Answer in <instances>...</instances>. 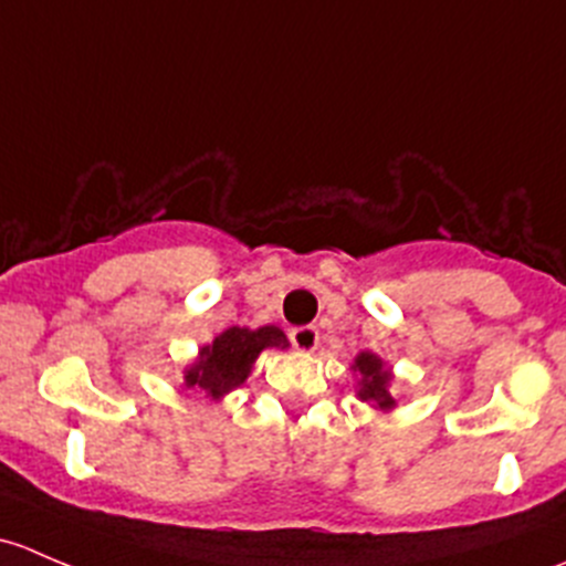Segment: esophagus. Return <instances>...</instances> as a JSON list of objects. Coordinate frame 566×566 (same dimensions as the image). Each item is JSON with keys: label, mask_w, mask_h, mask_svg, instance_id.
Wrapping results in <instances>:
<instances>
[{"label": "esophagus", "mask_w": 566, "mask_h": 566, "mask_svg": "<svg viewBox=\"0 0 566 566\" xmlns=\"http://www.w3.org/2000/svg\"><path fill=\"white\" fill-rule=\"evenodd\" d=\"M290 342H293L295 350L301 353H312L317 347L319 342V334L315 325H298V328L290 331Z\"/></svg>", "instance_id": "1"}]
</instances>
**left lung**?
Masks as SVG:
<instances>
[{"mask_svg":"<svg viewBox=\"0 0 566 566\" xmlns=\"http://www.w3.org/2000/svg\"><path fill=\"white\" fill-rule=\"evenodd\" d=\"M353 373H358V399L378 410H391L397 405L389 391L391 369L386 367L384 358L369 350L358 353L356 361H353Z\"/></svg>","mask_w":566,"mask_h":566,"instance_id":"8db88e82","label":"left lung"}]
</instances>
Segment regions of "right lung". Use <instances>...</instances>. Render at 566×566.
<instances>
[{"mask_svg":"<svg viewBox=\"0 0 566 566\" xmlns=\"http://www.w3.org/2000/svg\"><path fill=\"white\" fill-rule=\"evenodd\" d=\"M287 336L276 325H262V328H227L216 336L210 345L199 350V358L186 369L188 389H202L210 399H221L238 386L247 384L256 356L265 347H287Z\"/></svg>","mask_w":566,"mask_h":566,"instance_id":"right-lung-1","label":"right lung"}]
</instances>
